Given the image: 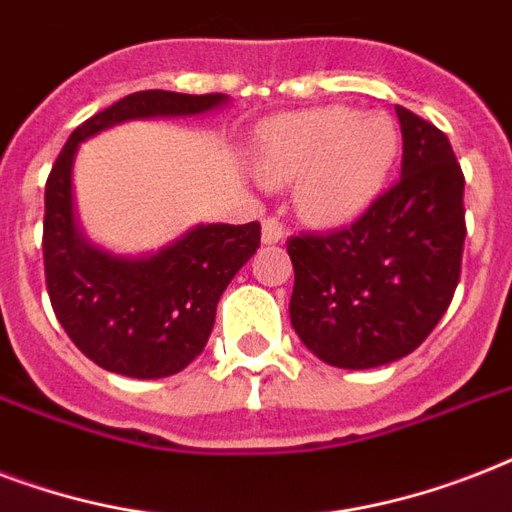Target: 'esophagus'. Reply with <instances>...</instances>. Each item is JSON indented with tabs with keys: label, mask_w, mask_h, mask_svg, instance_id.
Wrapping results in <instances>:
<instances>
[{
	"label": "esophagus",
	"mask_w": 512,
	"mask_h": 512,
	"mask_svg": "<svg viewBox=\"0 0 512 512\" xmlns=\"http://www.w3.org/2000/svg\"><path fill=\"white\" fill-rule=\"evenodd\" d=\"M287 231H284V225L276 220V217H265L263 220V244H279L284 241Z\"/></svg>",
	"instance_id": "1"
}]
</instances>
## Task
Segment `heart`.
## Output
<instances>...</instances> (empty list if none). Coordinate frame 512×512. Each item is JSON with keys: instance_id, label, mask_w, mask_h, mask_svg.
<instances>
[{"instance_id": "b5f03b06", "label": "heart", "mask_w": 512, "mask_h": 512, "mask_svg": "<svg viewBox=\"0 0 512 512\" xmlns=\"http://www.w3.org/2000/svg\"><path fill=\"white\" fill-rule=\"evenodd\" d=\"M396 156L388 116L311 108L276 116L257 132L255 172L268 185L295 184L305 220L345 223L380 193Z\"/></svg>"}]
</instances>
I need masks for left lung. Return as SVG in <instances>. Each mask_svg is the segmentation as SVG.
<instances>
[{"label": "left lung", "mask_w": 512, "mask_h": 512, "mask_svg": "<svg viewBox=\"0 0 512 512\" xmlns=\"http://www.w3.org/2000/svg\"><path fill=\"white\" fill-rule=\"evenodd\" d=\"M396 114L404 138L396 185L353 225L287 241L292 327L340 369H374L420 348L460 281L465 177L457 156L438 127L409 108Z\"/></svg>", "instance_id": "1"}]
</instances>
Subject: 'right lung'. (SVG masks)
Returning <instances> with one entry per match:
<instances>
[{
    "mask_svg": "<svg viewBox=\"0 0 512 512\" xmlns=\"http://www.w3.org/2000/svg\"><path fill=\"white\" fill-rule=\"evenodd\" d=\"M225 95L132 92L79 124L44 185V279L60 327L108 372L159 380L191 364L215 327L225 287L260 247V223L196 225L154 255L119 257L92 247L74 217L71 172L79 143L154 116H199Z\"/></svg>",
    "mask_w": 512,
    "mask_h": 512,
    "instance_id": "obj_1",
    "label": "right lung"
}]
</instances>
